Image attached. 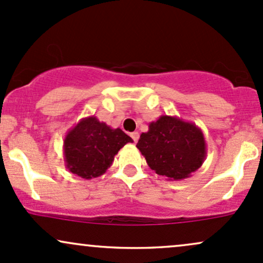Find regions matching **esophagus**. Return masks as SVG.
I'll list each match as a JSON object with an SVG mask.
<instances>
[{
  "mask_svg": "<svg viewBox=\"0 0 263 263\" xmlns=\"http://www.w3.org/2000/svg\"><path fill=\"white\" fill-rule=\"evenodd\" d=\"M131 137H132V140H134L135 142H137L138 138H140V134H138V132H132Z\"/></svg>",
  "mask_w": 263,
  "mask_h": 263,
  "instance_id": "34e87169",
  "label": "esophagus"
}]
</instances>
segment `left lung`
Segmentation results:
<instances>
[{"label":"left lung","mask_w":263,"mask_h":263,"mask_svg":"<svg viewBox=\"0 0 263 263\" xmlns=\"http://www.w3.org/2000/svg\"><path fill=\"white\" fill-rule=\"evenodd\" d=\"M147 164L168 180H182L201 167L206 157L204 134L195 123L162 115L149 123L136 144Z\"/></svg>","instance_id":"left-lung-1"}]
</instances>
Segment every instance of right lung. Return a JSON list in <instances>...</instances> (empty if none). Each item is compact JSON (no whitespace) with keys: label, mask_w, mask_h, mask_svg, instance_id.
Returning a JSON list of instances; mask_svg holds the SVG:
<instances>
[{"label":"right lung","mask_w":263,"mask_h":263,"mask_svg":"<svg viewBox=\"0 0 263 263\" xmlns=\"http://www.w3.org/2000/svg\"><path fill=\"white\" fill-rule=\"evenodd\" d=\"M128 142L134 140L121 128L110 127L95 116L84 117L64 138L65 165L69 172L84 179L100 177Z\"/></svg>","instance_id":"1"}]
</instances>
